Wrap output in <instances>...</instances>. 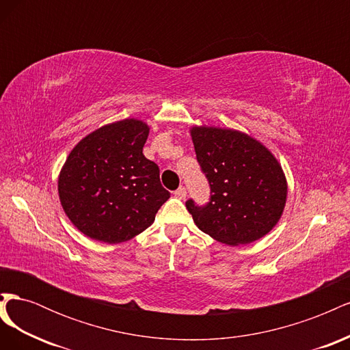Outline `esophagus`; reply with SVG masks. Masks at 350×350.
<instances>
[{
	"mask_svg": "<svg viewBox=\"0 0 350 350\" xmlns=\"http://www.w3.org/2000/svg\"><path fill=\"white\" fill-rule=\"evenodd\" d=\"M174 196L176 197V198H179V200H184L185 197H187V189L184 188V187H179L176 191L174 193Z\"/></svg>",
	"mask_w": 350,
	"mask_h": 350,
	"instance_id": "esophagus-1",
	"label": "esophagus"
}]
</instances>
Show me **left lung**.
Masks as SVG:
<instances>
[{
    "label": "left lung",
    "instance_id": "8db88e82",
    "mask_svg": "<svg viewBox=\"0 0 350 350\" xmlns=\"http://www.w3.org/2000/svg\"><path fill=\"white\" fill-rule=\"evenodd\" d=\"M191 139L210 201H187L200 230L226 245H243L267 235L280 220L288 183L278 159L254 137L232 129L194 125Z\"/></svg>",
    "mask_w": 350,
    "mask_h": 350
}]
</instances>
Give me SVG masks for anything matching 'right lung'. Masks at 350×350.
<instances>
[{"mask_svg": "<svg viewBox=\"0 0 350 350\" xmlns=\"http://www.w3.org/2000/svg\"><path fill=\"white\" fill-rule=\"evenodd\" d=\"M150 126L137 118L107 124L81 139L58 176L67 217L81 234L120 243L149 228L171 197L159 166L143 154Z\"/></svg>", "mask_w": 350, "mask_h": 350, "instance_id": "right-lung-1", "label": "right lung"}]
</instances>
